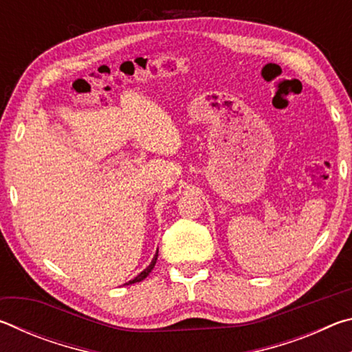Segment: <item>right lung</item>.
<instances>
[{"label":"right lung","instance_id":"1","mask_svg":"<svg viewBox=\"0 0 352 352\" xmlns=\"http://www.w3.org/2000/svg\"><path fill=\"white\" fill-rule=\"evenodd\" d=\"M157 258H158V252H157V254H155V256H153V259H152V262H151V264H148V267H147V269H144V270H142V272L140 273V275H138V276H136V278H133V279H130V281H129V283H126V285H129V284H135V283H140V281H142V279H144V278H147V275H148V273H151V272L153 270V267H155V264H157Z\"/></svg>","mask_w":352,"mask_h":352}]
</instances>
